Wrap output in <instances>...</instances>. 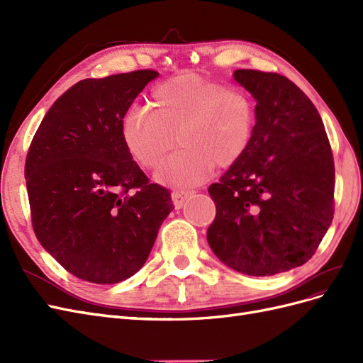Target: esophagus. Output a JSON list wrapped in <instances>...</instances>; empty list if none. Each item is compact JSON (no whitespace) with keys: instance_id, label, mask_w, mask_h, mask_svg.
<instances>
[{"instance_id":"obj_1","label":"esophagus","mask_w":363,"mask_h":363,"mask_svg":"<svg viewBox=\"0 0 363 363\" xmlns=\"http://www.w3.org/2000/svg\"><path fill=\"white\" fill-rule=\"evenodd\" d=\"M194 194H195V191H188V189H186V191L184 189H175V191H172L171 196H172L174 206L177 207V208L183 207V204L188 201Z\"/></svg>"}]
</instances>
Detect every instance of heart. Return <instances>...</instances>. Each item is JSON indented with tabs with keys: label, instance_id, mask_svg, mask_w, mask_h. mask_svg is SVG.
I'll list each match as a JSON object with an SVG mask.
<instances>
[{
	"label": "heart",
	"instance_id": "obj_1",
	"mask_svg": "<svg viewBox=\"0 0 363 363\" xmlns=\"http://www.w3.org/2000/svg\"><path fill=\"white\" fill-rule=\"evenodd\" d=\"M251 98L239 89L182 74L160 83L150 108H136L119 123L127 155L145 169L160 167L180 142L157 179L172 186H192L207 179L213 164L228 168L245 155L255 130Z\"/></svg>",
	"mask_w": 363,
	"mask_h": 363
}]
</instances>
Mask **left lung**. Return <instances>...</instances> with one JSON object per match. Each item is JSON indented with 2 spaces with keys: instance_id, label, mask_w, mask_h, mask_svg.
Here are the masks:
<instances>
[{
  "instance_id": "8db88e82",
  "label": "left lung",
  "mask_w": 363,
  "mask_h": 363,
  "mask_svg": "<svg viewBox=\"0 0 363 363\" xmlns=\"http://www.w3.org/2000/svg\"><path fill=\"white\" fill-rule=\"evenodd\" d=\"M256 100L245 155L208 186L216 216L207 242L248 276L301 267L335 213V163L323 119L298 86L276 72L236 69Z\"/></svg>"
}]
</instances>
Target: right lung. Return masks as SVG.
Returning <instances> with one entry per match:
<instances>
[{"label":"right lung","instance_id":"obj_1","mask_svg":"<svg viewBox=\"0 0 363 363\" xmlns=\"http://www.w3.org/2000/svg\"><path fill=\"white\" fill-rule=\"evenodd\" d=\"M159 72L86 79L54 103L26 159L31 224L40 245L82 280L113 284L136 274L174 208L119 138V123Z\"/></svg>","mask_w":363,"mask_h":363}]
</instances>
